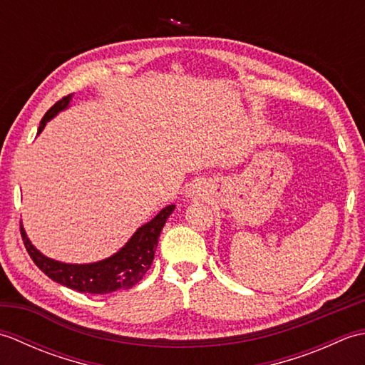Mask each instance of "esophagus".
I'll return each instance as SVG.
<instances>
[{
	"label": "esophagus",
	"mask_w": 365,
	"mask_h": 365,
	"mask_svg": "<svg viewBox=\"0 0 365 365\" xmlns=\"http://www.w3.org/2000/svg\"><path fill=\"white\" fill-rule=\"evenodd\" d=\"M188 195L192 197V196H200V191H199V188L197 187H192L191 190H190V192H188Z\"/></svg>",
	"instance_id": "1"
}]
</instances>
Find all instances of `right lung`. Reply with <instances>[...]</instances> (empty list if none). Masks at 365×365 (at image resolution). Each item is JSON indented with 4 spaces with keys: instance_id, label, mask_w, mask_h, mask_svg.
I'll return each mask as SVG.
<instances>
[{
    "instance_id": "right-lung-1",
    "label": "right lung",
    "mask_w": 365,
    "mask_h": 365,
    "mask_svg": "<svg viewBox=\"0 0 365 365\" xmlns=\"http://www.w3.org/2000/svg\"><path fill=\"white\" fill-rule=\"evenodd\" d=\"M72 102V96H66L54 103L41 120L37 135L45 128L46 122L51 120L58 113L64 111ZM175 205H168L149 222L139 227L125 246L111 257L94 263H64L46 257L36 246L29 242L25 229L20 222V234L25 243L29 257L38 269L68 289L81 293H111L119 289H130L141 281L143 276L150 268L155 251L158 246V237L165 227L169 215L174 212Z\"/></svg>"
}]
</instances>
